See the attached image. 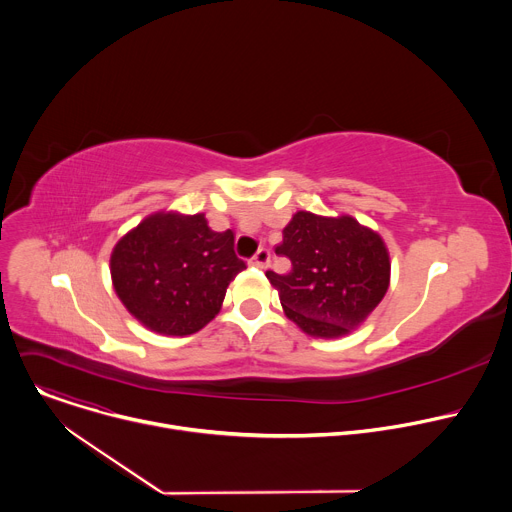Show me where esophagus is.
<instances>
[{"mask_svg":"<svg viewBox=\"0 0 512 512\" xmlns=\"http://www.w3.org/2000/svg\"><path fill=\"white\" fill-rule=\"evenodd\" d=\"M269 259H271V253H269V249H265V247H261L253 257H251V265H255V267H259V269H265L267 265H269Z\"/></svg>","mask_w":512,"mask_h":512,"instance_id":"34e87169","label":"esophagus"}]
</instances>
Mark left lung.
<instances>
[{"label": "left lung", "mask_w": 512, "mask_h": 512, "mask_svg": "<svg viewBox=\"0 0 512 512\" xmlns=\"http://www.w3.org/2000/svg\"><path fill=\"white\" fill-rule=\"evenodd\" d=\"M277 255L291 271H267L289 320L304 332L336 338L364 322L387 294L389 253L383 239L352 216L300 210L283 229Z\"/></svg>", "instance_id": "8db88e82"}]
</instances>
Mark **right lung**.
I'll use <instances>...</instances> for the list:
<instances>
[{"mask_svg":"<svg viewBox=\"0 0 512 512\" xmlns=\"http://www.w3.org/2000/svg\"><path fill=\"white\" fill-rule=\"evenodd\" d=\"M245 267L235 233L212 231L204 214H152L111 255L119 300L141 324L168 336L206 326Z\"/></svg>","mask_w":512,"mask_h":512,"instance_id":"obj_1","label":"right lung"}]
</instances>
